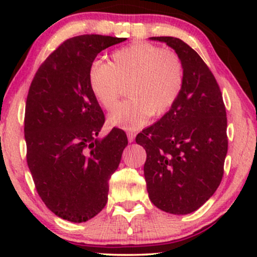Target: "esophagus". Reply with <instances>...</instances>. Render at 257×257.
Segmentation results:
<instances>
[{
	"label": "esophagus",
	"instance_id": "esophagus-1",
	"mask_svg": "<svg viewBox=\"0 0 257 257\" xmlns=\"http://www.w3.org/2000/svg\"><path fill=\"white\" fill-rule=\"evenodd\" d=\"M126 137H128L129 143H133V141H134V139H135V133L128 132V133H126Z\"/></svg>",
	"mask_w": 257,
	"mask_h": 257
}]
</instances>
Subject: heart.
Here are the masks:
<instances>
[{
	"label": "heart",
	"mask_w": 257,
	"mask_h": 257,
	"mask_svg": "<svg viewBox=\"0 0 257 257\" xmlns=\"http://www.w3.org/2000/svg\"><path fill=\"white\" fill-rule=\"evenodd\" d=\"M88 85L106 111L113 110L128 84L131 99L108 117L112 125L138 129L150 117L164 116L178 101L184 87V66L176 53L149 42L117 49L110 63L95 60L88 69Z\"/></svg>",
	"instance_id": "heart-1"
}]
</instances>
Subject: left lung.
<instances>
[{"mask_svg":"<svg viewBox=\"0 0 257 257\" xmlns=\"http://www.w3.org/2000/svg\"><path fill=\"white\" fill-rule=\"evenodd\" d=\"M172 47L184 66L178 101L157 123L137 135L145 149L147 192L161 210L196 211L215 193L228 149L222 94L198 53L175 37H152Z\"/></svg>","mask_w":257,"mask_h":257,"instance_id":"left-lung-1","label":"left lung"}]
</instances>
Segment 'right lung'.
<instances>
[{"mask_svg":"<svg viewBox=\"0 0 257 257\" xmlns=\"http://www.w3.org/2000/svg\"><path fill=\"white\" fill-rule=\"evenodd\" d=\"M126 38L81 35L64 41L41 64L25 106L26 161L38 196L61 219L84 222L107 203L125 133L113 128L96 139L105 123L88 85V69L100 52Z\"/></svg>","mask_w":257,"mask_h":257,"instance_id":"add662e5","label":"right lung"}]
</instances>
